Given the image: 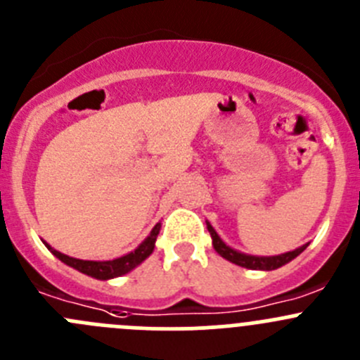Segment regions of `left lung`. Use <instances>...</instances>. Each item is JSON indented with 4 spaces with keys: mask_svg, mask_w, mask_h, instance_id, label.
<instances>
[{
    "mask_svg": "<svg viewBox=\"0 0 360 360\" xmlns=\"http://www.w3.org/2000/svg\"><path fill=\"white\" fill-rule=\"evenodd\" d=\"M207 229L208 233L212 237V245H214L215 251L222 256L224 259L228 262L235 263L238 266H244V269H251V270H276L279 266L286 265L290 263L292 259H295L304 249L307 248L309 244H304L300 248H297L295 251H288V252H283V255H277V256H252V255H245V252L237 251V249L229 248L224 240L217 235L214 228H212L210 222L207 221Z\"/></svg>",
    "mask_w": 360,
    "mask_h": 360,
    "instance_id": "left-lung-1",
    "label": "left lung"
}]
</instances>
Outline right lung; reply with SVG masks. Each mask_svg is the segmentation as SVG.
Returning a JSON list of instances; mask_svg holds the SVG:
<instances>
[{
  "label": "right lung",
  "mask_w": 360,
  "mask_h": 360,
  "mask_svg": "<svg viewBox=\"0 0 360 360\" xmlns=\"http://www.w3.org/2000/svg\"><path fill=\"white\" fill-rule=\"evenodd\" d=\"M160 231V222H157L153 226V229L150 231L148 237L134 249V251L127 252V255L120 256V258L115 259H105V262H94V259H79V258H72V256L63 255V252L56 251V249L51 248L47 242L46 248L56 256L58 259L65 263V265L72 266V269L79 270V272L86 274V276L95 277V279H101V281H108V279H115V277L120 276H125L129 274L131 270H134L136 266L141 265L146 258L153 252V248H155V240H157V235Z\"/></svg>",
  "instance_id": "obj_1"
}]
</instances>
